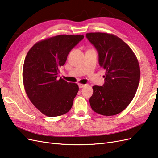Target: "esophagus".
I'll return each instance as SVG.
<instances>
[{
    "instance_id": "1",
    "label": "esophagus",
    "mask_w": 158,
    "mask_h": 158,
    "mask_svg": "<svg viewBox=\"0 0 158 158\" xmlns=\"http://www.w3.org/2000/svg\"><path fill=\"white\" fill-rule=\"evenodd\" d=\"M85 86H86V84H78V86L80 88H84Z\"/></svg>"
}]
</instances>
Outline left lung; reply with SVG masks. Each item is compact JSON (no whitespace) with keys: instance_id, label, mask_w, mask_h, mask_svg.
<instances>
[{"instance_id":"obj_1","label":"left lung","mask_w":158,"mask_h":158,"mask_svg":"<svg viewBox=\"0 0 158 158\" xmlns=\"http://www.w3.org/2000/svg\"><path fill=\"white\" fill-rule=\"evenodd\" d=\"M86 38L98 53V61L106 70L103 86H94L89 104L95 112L114 116L126 109L137 91L139 65L135 54L121 38L112 34L90 32Z\"/></svg>"}]
</instances>
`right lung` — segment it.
<instances>
[{"label":"right lung","instance_id":"1","mask_svg":"<svg viewBox=\"0 0 158 158\" xmlns=\"http://www.w3.org/2000/svg\"><path fill=\"white\" fill-rule=\"evenodd\" d=\"M83 35H58L36 42L25 58L23 80L27 94L33 105L48 117L69 112L78 92L75 83L58 78L71 50Z\"/></svg>","mask_w":158,"mask_h":158}]
</instances>
